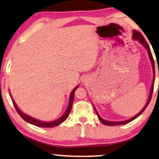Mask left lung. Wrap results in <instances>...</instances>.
Listing matches in <instances>:
<instances>
[{
    "label": "left lung",
    "instance_id": "8db88e82",
    "mask_svg": "<svg viewBox=\"0 0 159 159\" xmlns=\"http://www.w3.org/2000/svg\"><path fill=\"white\" fill-rule=\"evenodd\" d=\"M133 33H134V34H133V35H132L133 40H135V41H138L142 45V46H143L144 48L146 49V51H148L149 59H150V61H151V65H152V68H153V83H152V84H151V90H150V93H149V96H148V101H147V102H146L145 106H144V107L143 108V109H142L139 113H137V114L135 115L134 117H132L131 118H129V119H128V120H123V121H110V120H104L103 118H102L100 116H99L98 113L97 112L96 108H95V106H93L94 110H95V111H96V115L98 116V118L99 120H100V121L102 123V124H105V125H110V126H112V125H118L125 124H128V123L132 121L133 120L136 119L137 117H139V116H140L141 113H143L144 111H145L146 107H147L148 105V103H150V101H151V96H152V94H153V86H154V80H155V64H154V61H153V58L152 54H151L150 48H149V46H148V45L147 43V42H146V40L144 39V38L143 37V35H142L139 31H137V30H134V32H133Z\"/></svg>",
    "mask_w": 159,
    "mask_h": 159
}]
</instances>
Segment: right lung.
I'll return each instance as SVG.
<instances>
[{
    "label": "right lung",
    "mask_w": 159,
    "mask_h": 159,
    "mask_svg": "<svg viewBox=\"0 0 159 159\" xmlns=\"http://www.w3.org/2000/svg\"><path fill=\"white\" fill-rule=\"evenodd\" d=\"M78 87H79V86H77L76 87H75V89L71 91V93H70L69 101H68V108H67V109H66V112L64 113V114H63L62 116H61L60 118H58V119L53 120V121H48V122L42 121V120H38V119H36V118H34L30 116H28L27 114H25L24 113H23L22 111L20 110V108L18 107L17 105H16L15 101H14V100L13 99V97H12L11 93H10V96H11V98L12 99V101H13V106H14V107H15L16 111H17L18 114L20 115V116L22 118L23 120H25V121L28 122V123H29V124H30L36 125V126H39V127L53 128V127H55V126H57V125H60L61 123H63L66 119V118H68V115H69V113L70 112V110H71L72 106H73V98H74L75 91V90L78 89Z\"/></svg>",
    "instance_id": "add662e5"
}]
</instances>
